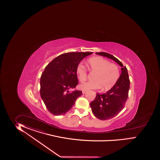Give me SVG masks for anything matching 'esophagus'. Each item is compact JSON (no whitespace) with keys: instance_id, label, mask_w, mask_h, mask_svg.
<instances>
[{"instance_id":"obj_1","label":"esophagus","mask_w":160,"mask_h":160,"mask_svg":"<svg viewBox=\"0 0 160 160\" xmlns=\"http://www.w3.org/2000/svg\"><path fill=\"white\" fill-rule=\"evenodd\" d=\"M86 92H87V91H86V90H82V94H85Z\"/></svg>"}]
</instances>
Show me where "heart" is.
Returning <instances> with one entry per match:
<instances>
[{
	"label": "heart",
	"instance_id": "1",
	"mask_svg": "<svg viewBox=\"0 0 160 160\" xmlns=\"http://www.w3.org/2000/svg\"><path fill=\"white\" fill-rule=\"evenodd\" d=\"M90 70L95 73L94 81L84 82L79 86L84 90H97L101 87L104 90H108L113 87L118 82L120 76V69L115 63H110L106 58L94 57L88 60ZM78 79L81 82H84L87 78V68L80 63L77 68Z\"/></svg>",
	"mask_w": 160,
	"mask_h": 160
}]
</instances>
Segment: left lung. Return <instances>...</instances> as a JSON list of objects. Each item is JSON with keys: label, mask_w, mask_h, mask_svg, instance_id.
<instances>
[{"label": "left lung", "mask_w": 160, "mask_h": 160, "mask_svg": "<svg viewBox=\"0 0 160 160\" xmlns=\"http://www.w3.org/2000/svg\"><path fill=\"white\" fill-rule=\"evenodd\" d=\"M96 54L111 58L121 67V75L116 84L106 93L97 94L94 100L90 104L94 116L101 120H106L117 116L124 108L130 81L127 68L116 58L105 52Z\"/></svg>", "instance_id": "left-lung-1"}]
</instances>
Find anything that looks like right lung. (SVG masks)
I'll use <instances>...</instances> for the list:
<instances>
[{
  "label": "right lung",
  "mask_w": 160,
  "mask_h": 160,
  "mask_svg": "<svg viewBox=\"0 0 160 160\" xmlns=\"http://www.w3.org/2000/svg\"><path fill=\"white\" fill-rule=\"evenodd\" d=\"M92 52H70L59 55L48 63L40 78V93L48 112L64 115L72 109L82 92L75 88L78 83L77 68L82 58Z\"/></svg>",
  "instance_id": "add662e5"
}]
</instances>
